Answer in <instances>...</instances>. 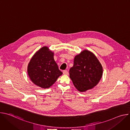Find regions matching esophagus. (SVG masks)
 I'll use <instances>...</instances> for the list:
<instances>
[{
  "label": "esophagus",
  "mask_w": 130,
  "mask_h": 130,
  "mask_svg": "<svg viewBox=\"0 0 130 130\" xmlns=\"http://www.w3.org/2000/svg\"><path fill=\"white\" fill-rule=\"evenodd\" d=\"M63 73L64 75H67L68 74V71L66 70H64L63 72Z\"/></svg>",
  "instance_id": "34e87169"
}]
</instances>
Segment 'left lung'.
<instances>
[{"label": "left lung", "mask_w": 130, "mask_h": 130, "mask_svg": "<svg viewBox=\"0 0 130 130\" xmlns=\"http://www.w3.org/2000/svg\"><path fill=\"white\" fill-rule=\"evenodd\" d=\"M73 63L69 70V77L77 90L85 92L98 84L102 76L103 68L93 53L84 50L76 55Z\"/></svg>", "instance_id": "obj_1"}]
</instances>
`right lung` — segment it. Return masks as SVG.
<instances>
[{"label": "right lung", "instance_id": "right-lung-1", "mask_svg": "<svg viewBox=\"0 0 130 130\" xmlns=\"http://www.w3.org/2000/svg\"><path fill=\"white\" fill-rule=\"evenodd\" d=\"M54 52L47 46L37 51L31 59L27 68L31 81L42 88H48L62 75L54 60Z\"/></svg>", "mask_w": 130, "mask_h": 130}]
</instances>
